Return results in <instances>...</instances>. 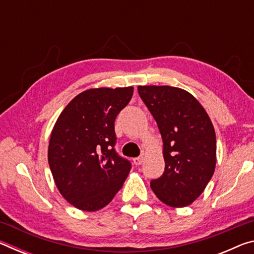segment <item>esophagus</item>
Listing matches in <instances>:
<instances>
[{"instance_id":"1","label":"esophagus","mask_w":254,"mask_h":254,"mask_svg":"<svg viewBox=\"0 0 254 254\" xmlns=\"http://www.w3.org/2000/svg\"><path fill=\"white\" fill-rule=\"evenodd\" d=\"M143 160H144L143 156H141V157H137V158H134V159H133V163H134L135 166H140L141 163L143 162Z\"/></svg>"}]
</instances>
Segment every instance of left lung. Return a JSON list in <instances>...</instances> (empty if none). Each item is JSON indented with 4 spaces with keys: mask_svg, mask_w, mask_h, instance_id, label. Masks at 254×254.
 <instances>
[{
    "mask_svg": "<svg viewBox=\"0 0 254 254\" xmlns=\"http://www.w3.org/2000/svg\"><path fill=\"white\" fill-rule=\"evenodd\" d=\"M163 142L165 171L150 186L162 203L185 207L199 197L216 165V135L200 103L173 86H139Z\"/></svg>",
    "mask_w": 254,
    "mask_h": 254,
    "instance_id": "left-lung-1",
    "label": "left lung"
}]
</instances>
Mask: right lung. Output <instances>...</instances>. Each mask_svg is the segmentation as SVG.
<instances>
[{
	"label": "right lung",
	"mask_w": 254,
	"mask_h": 254,
	"mask_svg": "<svg viewBox=\"0 0 254 254\" xmlns=\"http://www.w3.org/2000/svg\"><path fill=\"white\" fill-rule=\"evenodd\" d=\"M132 95V86L87 89L72 98L56 121L49 167L60 194L76 208L105 207L130 173V161L114 149V121Z\"/></svg>",
	"instance_id": "add662e5"
}]
</instances>
